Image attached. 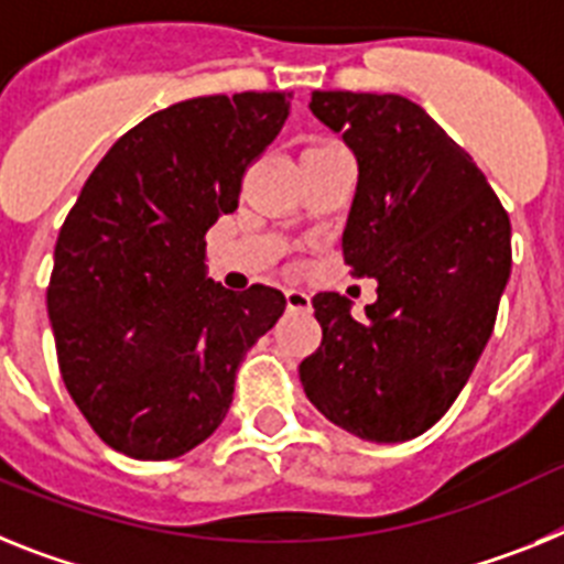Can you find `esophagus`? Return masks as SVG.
Instances as JSON below:
<instances>
[{
  "instance_id": "esophagus-1",
  "label": "esophagus",
  "mask_w": 564,
  "mask_h": 564,
  "mask_svg": "<svg viewBox=\"0 0 564 564\" xmlns=\"http://www.w3.org/2000/svg\"><path fill=\"white\" fill-rule=\"evenodd\" d=\"M286 306L297 312L312 310V295L306 292V289H286Z\"/></svg>"
}]
</instances>
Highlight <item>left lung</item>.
Returning a JSON list of instances; mask_svg holds the SVG:
<instances>
[{"label":"left lung","instance_id":"left-lung-1","mask_svg":"<svg viewBox=\"0 0 564 564\" xmlns=\"http://www.w3.org/2000/svg\"><path fill=\"white\" fill-rule=\"evenodd\" d=\"M310 107L357 159L340 249L351 275L377 278V301L357 321L349 297H312L323 337L297 375L326 420L403 443L452 409L486 349L511 221L471 155L414 101L315 90Z\"/></svg>","mask_w":564,"mask_h":564}]
</instances>
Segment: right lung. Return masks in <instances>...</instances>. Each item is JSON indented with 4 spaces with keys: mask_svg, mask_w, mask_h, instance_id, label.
I'll return each mask as SVG.
<instances>
[{
    "mask_svg": "<svg viewBox=\"0 0 564 564\" xmlns=\"http://www.w3.org/2000/svg\"><path fill=\"white\" fill-rule=\"evenodd\" d=\"M289 116L286 93L198 96L107 150L58 229L47 315L73 403L110 448L173 459L213 434L235 371L286 310L207 278L204 235Z\"/></svg>",
    "mask_w": 564,
    "mask_h": 564,
    "instance_id": "obj_1",
    "label": "right lung"
}]
</instances>
